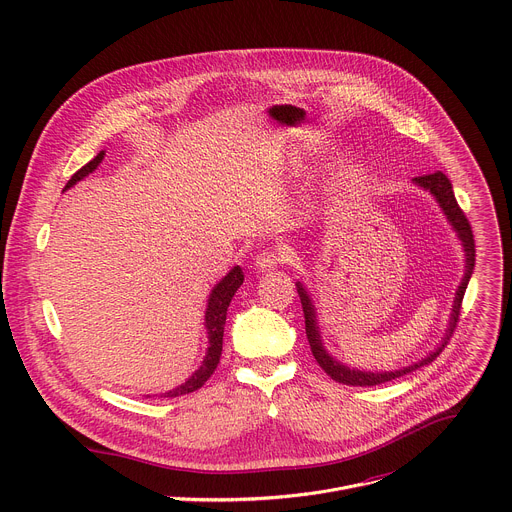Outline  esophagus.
Masks as SVG:
<instances>
[{
    "label": "esophagus",
    "mask_w": 512,
    "mask_h": 512,
    "mask_svg": "<svg viewBox=\"0 0 512 512\" xmlns=\"http://www.w3.org/2000/svg\"><path fill=\"white\" fill-rule=\"evenodd\" d=\"M283 261H285V251H281V249H265L263 253L257 255L255 267L259 271H271L277 265H281Z\"/></svg>",
    "instance_id": "esophagus-1"
}]
</instances>
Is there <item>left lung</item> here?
I'll list each match as a JSON object with an SVG mask.
<instances>
[{
	"label": "left lung",
	"mask_w": 512,
	"mask_h": 512,
	"mask_svg": "<svg viewBox=\"0 0 512 512\" xmlns=\"http://www.w3.org/2000/svg\"><path fill=\"white\" fill-rule=\"evenodd\" d=\"M413 184H417L419 188L427 190L435 200L437 204H440V208L444 210L448 223L452 225V229L456 231L462 247H464V257H466V269H464V277H462V283L456 291V300H454V306H452V314H450V324H448V330H446V336L442 338V344L437 346L433 352H429L425 358L409 364V367H403V369H397V371H360V369H350L346 367L344 362H340L338 358L330 356L328 350L324 348V342H322V336H320V328H318V320H316V308L312 304V298L308 294V289L304 287L302 281L296 283L298 287V294H300V300H302V308H304V318H306V336H308V342H310V348H312V354L316 358V362L320 364V367L324 369V373L334 379L336 383H342V385H350V387H373V385H381V383H387V381H393V379H399L407 373H413L421 367H425V364H429L431 360H435L437 356H440V352L446 348L450 336L454 334V328H456V322H458V316H460V308H462V300H464V294H466V287H468V281L472 277V271H474V261H476V249H474V235H472V227L468 223L466 214L462 212V208L458 206L456 202V196H454V190H452V182L448 180L446 174L442 172H435V174H425V176H417L413 178Z\"/></svg>",
	"instance_id": "1"
}]
</instances>
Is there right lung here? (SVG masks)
<instances>
[{"instance_id":"add662e5","label":"right lung","mask_w":512,"mask_h":512,"mask_svg":"<svg viewBox=\"0 0 512 512\" xmlns=\"http://www.w3.org/2000/svg\"><path fill=\"white\" fill-rule=\"evenodd\" d=\"M105 158V152H99L87 166H83L77 174H72V178L68 180V184L64 186V190L72 188L77 182H81L83 178H87L89 174H93L97 170V166L103 162ZM243 271L241 267H233L221 281H218L210 296H208V306H206V314H204V326H206V334H208V350H206V356L200 364V369L182 385H178L176 389L168 391V393H162V397H180V395H188L196 389H200L208 379L210 375L214 373L218 360H221V352H223V334H225V322H227V310H229V304L235 296V291L243 285Z\"/></svg>"}]
</instances>
